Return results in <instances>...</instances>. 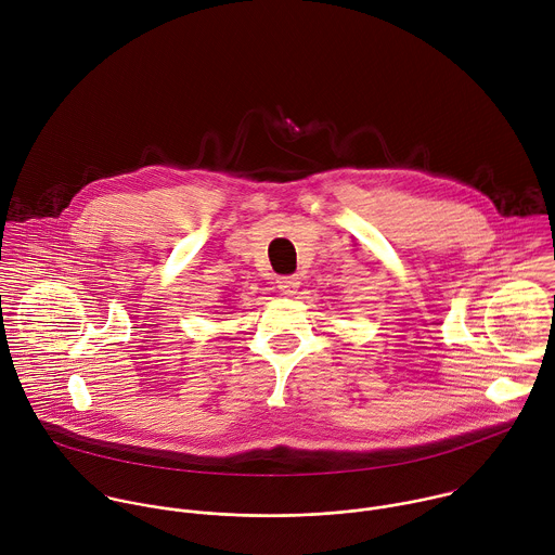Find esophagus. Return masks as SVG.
<instances>
[{"mask_svg": "<svg viewBox=\"0 0 555 555\" xmlns=\"http://www.w3.org/2000/svg\"><path fill=\"white\" fill-rule=\"evenodd\" d=\"M276 283H279V289H281L283 294H287V296H294L296 289L300 287L298 276H281Z\"/></svg>", "mask_w": 555, "mask_h": 555, "instance_id": "34e87169", "label": "esophagus"}]
</instances>
